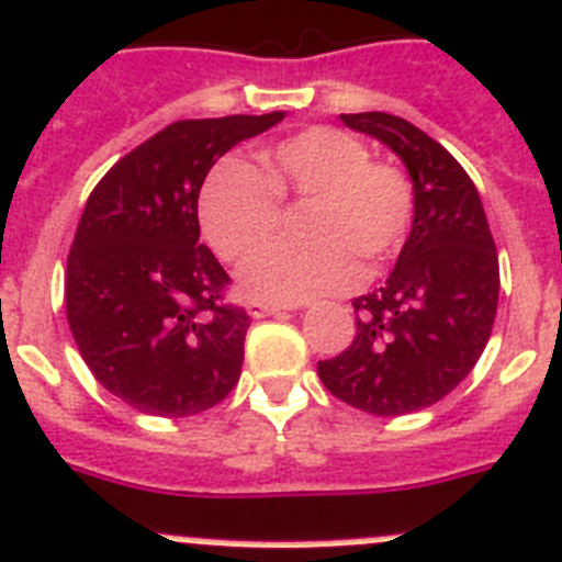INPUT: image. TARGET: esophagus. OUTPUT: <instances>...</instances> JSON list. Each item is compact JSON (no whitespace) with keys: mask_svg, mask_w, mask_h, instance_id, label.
<instances>
[{"mask_svg":"<svg viewBox=\"0 0 562 562\" xmlns=\"http://www.w3.org/2000/svg\"><path fill=\"white\" fill-rule=\"evenodd\" d=\"M293 311V307H280V305H271V302H260V299H251L246 302V313L251 318H266V316H280V313Z\"/></svg>","mask_w":562,"mask_h":562,"instance_id":"esophagus-1","label":"esophagus"}]
</instances>
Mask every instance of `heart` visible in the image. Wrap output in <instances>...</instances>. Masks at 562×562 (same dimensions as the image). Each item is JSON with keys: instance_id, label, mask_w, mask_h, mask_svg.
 Here are the masks:
<instances>
[{"instance_id": "heart-1", "label": "heart", "mask_w": 562, "mask_h": 562, "mask_svg": "<svg viewBox=\"0 0 562 562\" xmlns=\"http://www.w3.org/2000/svg\"><path fill=\"white\" fill-rule=\"evenodd\" d=\"M355 135L311 127L266 151V177L224 160L199 199L204 238L222 257H240L280 224V199L311 202L307 244H269L238 266V285L266 302H305L352 288L358 257L382 263L405 240L413 188L400 169L369 160Z\"/></svg>"}]
</instances>
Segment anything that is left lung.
Segmentation results:
<instances>
[{
    "label": "left lung",
    "instance_id": "obj_1",
    "mask_svg": "<svg viewBox=\"0 0 562 562\" xmlns=\"http://www.w3.org/2000/svg\"><path fill=\"white\" fill-rule=\"evenodd\" d=\"M340 122L385 144L413 182V227L385 285L352 302L358 335L318 376L371 416H405L452 393L494 329L499 257L474 182L438 140L391 113Z\"/></svg>",
    "mask_w": 562,
    "mask_h": 562
}]
</instances>
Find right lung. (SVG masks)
Returning a JSON list of instances; mask_svg holds the SVG:
<instances>
[{
    "mask_svg": "<svg viewBox=\"0 0 562 562\" xmlns=\"http://www.w3.org/2000/svg\"><path fill=\"white\" fill-rule=\"evenodd\" d=\"M285 110L175 122L115 162L82 210L66 266V316L99 385L146 416L182 418L227 396L249 316L199 244V191L235 144Z\"/></svg>",
    "mask_w": 562,
    "mask_h": 562,
    "instance_id": "obj_1",
    "label": "right lung"
}]
</instances>
